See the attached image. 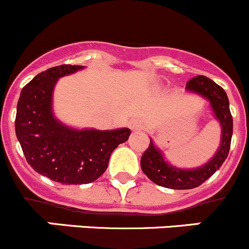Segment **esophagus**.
<instances>
[{
  "label": "esophagus",
  "instance_id": "34e87169",
  "mask_svg": "<svg viewBox=\"0 0 249 249\" xmlns=\"http://www.w3.org/2000/svg\"><path fill=\"white\" fill-rule=\"evenodd\" d=\"M129 127H131L132 131H141L143 128V123L139 118H133V120L129 122Z\"/></svg>",
  "mask_w": 249,
  "mask_h": 249
}]
</instances>
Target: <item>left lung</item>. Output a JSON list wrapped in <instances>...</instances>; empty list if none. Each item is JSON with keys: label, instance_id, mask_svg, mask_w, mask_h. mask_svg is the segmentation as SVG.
Returning <instances> with one entry per match:
<instances>
[{"label": "left lung", "instance_id": "left-lung-1", "mask_svg": "<svg viewBox=\"0 0 249 249\" xmlns=\"http://www.w3.org/2000/svg\"><path fill=\"white\" fill-rule=\"evenodd\" d=\"M186 89L210 101L214 115L221 126V142L216 154L202 167L182 170L165 161L162 153L150 139L149 148L141 159V166L150 181L158 186L171 189H191L204 183L216 170L220 169L229 155L233 132V121L230 112L229 98L220 85L205 75H197L188 80Z\"/></svg>", "mask_w": 249, "mask_h": 249}]
</instances>
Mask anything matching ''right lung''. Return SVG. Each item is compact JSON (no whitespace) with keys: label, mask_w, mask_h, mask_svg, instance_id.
<instances>
[{"label":"right lung","mask_w":249,"mask_h":249,"mask_svg":"<svg viewBox=\"0 0 249 249\" xmlns=\"http://www.w3.org/2000/svg\"><path fill=\"white\" fill-rule=\"evenodd\" d=\"M83 66L61 65L35 75L22 89L16 134L28 164L42 176L63 184H87L106 171L110 155L124 143L129 128L98 131L65 126L52 113V91L58 78Z\"/></svg>","instance_id":"add662e5"}]
</instances>
